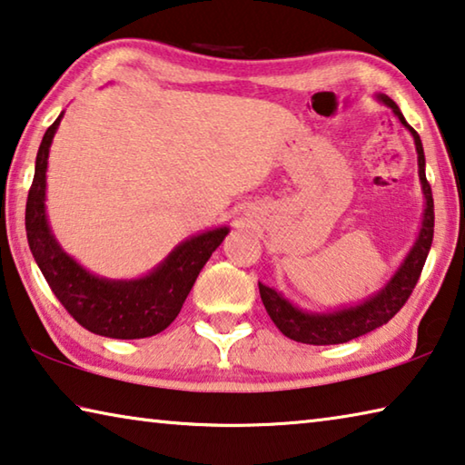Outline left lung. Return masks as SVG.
<instances>
[{
    "instance_id": "obj_1",
    "label": "left lung",
    "mask_w": 465,
    "mask_h": 465,
    "mask_svg": "<svg viewBox=\"0 0 465 465\" xmlns=\"http://www.w3.org/2000/svg\"><path fill=\"white\" fill-rule=\"evenodd\" d=\"M374 99L382 105H387L395 114L397 120L401 122V126L410 132L414 138L416 153H418V178L420 186H422L424 196V211H422V225L416 235L414 244L408 250V254L403 256V261L397 271L391 275V279L381 287L379 292L371 293L362 302L356 304L331 308V311H304L287 300L282 292L275 287H269L259 282L261 300L271 321L275 322L277 329L282 331L285 337L293 339L298 343L308 345H335V343H348L351 339L360 335L371 333V331L379 329L393 319L397 311L405 304V300L410 298L411 290L418 283L420 272L426 262V256L430 252L432 244V233H434V203L430 183L426 182V159L422 140H420L418 132L405 122L401 109L395 105V101L387 94L377 93Z\"/></svg>"
}]
</instances>
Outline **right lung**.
<instances>
[{"label": "right lung", "mask_w": 465, "mask_h": 465, "mask_svg": "<svg viewBox=\"0 0 465 465\" xmlns=\"http://www.w3.org/2000/svg\"><path fill=\"white\" fill-rule=\"evenodd\" d=\"M65 112L47 128L26 201V238L51 292L80 325L103 337L143 339L167 329L230 227L219 225L180 242L157 267L132 279H109L83 267L62 248L47 217V159Z\"/></svg>", "instance_id": "right-lung-1"}]
</instances>
